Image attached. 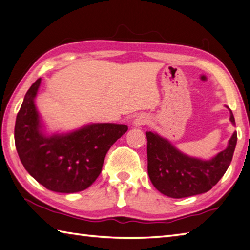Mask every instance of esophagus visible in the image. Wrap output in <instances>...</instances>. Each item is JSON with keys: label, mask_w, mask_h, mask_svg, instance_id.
Segmentation results:
<instances>
[{"label": "esophagus", "mask_w": 250, "mask_h": 250, "mask_svg": "<svg viewBox=\"0 0 250 250\" xmlns=\"http://www.w3.org/2000/svg\"><path fill=\"white\" fill-rule=\"evenodd\" d=\"M145 119H143V118H138V119H135V121H134V125H144L145 124Z\"/></svg>", "instance_id": "obj_1"}]
</instances>
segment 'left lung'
<instances>
[{
	"label": "left lung",
	"instance_id": "obj_1",
	"mask_svg": "<svg viewBox=\"0 0 250 250\" xmlns=\"http://www.w3.org/2000/svg\"><path fill=\"white\" fill-rule=\"evenodd\" d=\"M229 120L235 125L232 111ZM146 138L151 183L166 196L184 198L206 193L219 182L232 161L237 133L234 132L227 149L208 161L188 157L153 132H146Z\"/></svg>",
	"mask_w": 250,
	"mask_h": 250
}]
</instances>
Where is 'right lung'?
Masks as SVG:
<instances>
[{"instance_id": "1", "label": "right lung", "mask_w": 250, "mask_h": 250, "mask_svg": "<svg viewBox=\"0 0 250 250\" xmlns=\"http://www.w3.org/2000/svg\"><path fill=\"white\" fill-rule=\"evenodd\" d=\"M41 78L24 95L15 124V145L29 174L58 193L81 192L99 177L111 145L126 131L125 125L95 124L66 135L46 138L33 100Z\"/></svg>"}]
</instances>
